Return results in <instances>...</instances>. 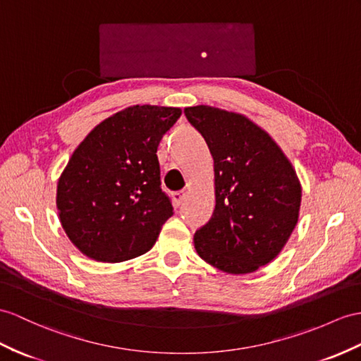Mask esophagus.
<instances>
[{"label": "esophagus", "instance_id": "esophagus-1", "mask_svg": "<svg viewBox=\"0 0 361 361\" xmlns=\"http://www.w3.org/2000/svg\"><path fill=\"white\" fill-rule=\"evenodd\" d=\"M187 196V190H182V191H176V192H173V199H174V202H176V205H180L182 204V200H183V197Z\"/></svg>", "mask_w": 361, "mask_h": 361}]
</instances>
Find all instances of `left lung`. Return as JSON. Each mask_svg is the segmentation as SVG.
<instances>
[{"mask_svg":"<svg viewBox=\"0 0 361 361\" xmlns=\"http://www.w3.org/2000/svg\"><path fill=\"white\" fill-rule=\"evenodd\" d=\"M183 111L214 161L216 208L196 231L195 248L226 274H250L274 260L291 237L302 183L276 140L245 114L211 105Z\"/></svg>","mask_w":361,"mask_h":361,"instance_id":"1","label":"left lung"}]
</instances>
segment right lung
<instances>
[{"instance_id":"add662e5","label":"right lung","mask_w":361,"mask_h":361,"mask_svg":"<svg viewBox=\"0 0 361 361\" xmlns=\"http://www.w3.org/2000/svg\"><path fill=\"white\" fill-rule=\"evenodd\" d=\"M182 110L131 105L76 147L56 187L59 222L84 256L118 263L153 248L173 205L161 188L157 145Z\"/></svg>"}]
</instances>
